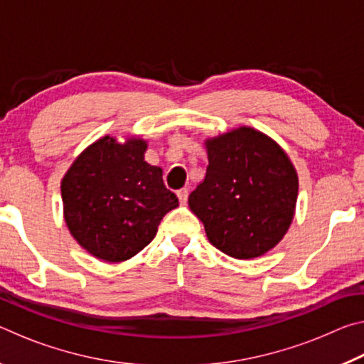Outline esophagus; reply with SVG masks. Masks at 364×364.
Segmentation results:
<instances>
[{
    "mask_svg": "<svg viewBox=\"0 0 364 364\" xmlns=\"http://www.w3.org/2000/svg\"><path fill=\"white\" fill-rule=\"evenodd\" d=\"M188 189L186 188H183V189H180V191H176V196H178V199H180V204L181 205H184L188 202Z\"/></svg>",
    "mask_w": 364,
    "mask_h": 364,
    "instance_id": "34e87169",
    "label": "esophagus"
}]
</instances>
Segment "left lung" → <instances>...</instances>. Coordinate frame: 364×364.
<instances>
[{"instance_id": "left-lung-1", "label": "left lung", "mask_w": 364, "mask_h": 364, "mask_svg": "<svg viewBox=\"0 0 364 364\" xmlns=\"http://www.w3.org/2000/svg\"><path fill=\"white\" fill-rule=\"evenodd\" d=\"M204 181L189 207L208 241L234 258H255L291 226L299 178L286 152L267 134L242 127L207 141Z\"/></svg>"}]
</instances>
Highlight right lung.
<instances>
[{
	"label": "right lung",
	"instance_id": "add662e5",
	"mask_svg": "<svg viewBox=\"0 0 364 364\" xmlns=\"http://www.w3.org/2000/svg\"><path fill=\"white\" fill-rule=\"evenodd\" d=\"M146 141L125 144L104 136L80 154L60 193L72 236L85 250L117 263L136 255L156 236L160 220L178 207L162 168L144 160Z\"/></svg>",
	"mask_w": 364,
	"mask_h": 364
}]
</instances>
